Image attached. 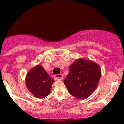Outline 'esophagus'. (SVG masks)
<instances>
[{"label": "esophagus", "instance_id": "esophagus-1", "mask_svg": "<svg viewBox=\"0 0 124 124\" xmlns=\"http://www.w3.org/2000/svg\"><path fill=\"white\" fill-rule=\"evenodd\" d=\"M54 78L56 80H57V81L62 80L63 79V76H62V74H56L54 76Z\"/></svg>", "mask_w": 124, "mask_h": 124}]
</instances>
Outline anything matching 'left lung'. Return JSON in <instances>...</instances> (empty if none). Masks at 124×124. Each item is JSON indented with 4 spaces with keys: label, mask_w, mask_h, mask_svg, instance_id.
I'll return each mask as SVG.
<instances>
[{
    "label": "left lung",
    "mask_w": 124,
    "mask_h": 124,
    "mask_svg": "<svg viewBox=\"0 0 124 124\" xmlns=\"http://www.w3.org/2000/svg\"><path fill=\"white\" fill-rule=\"evenodd\" d=\"M101 74L99 65L81 58L71 65L69 74L63 82L71 95L84 99L91 95L97 88Z\"/></svg>",
    "instance_id": "1"
}]
</instances>
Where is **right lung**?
I'll return each mask as SVG.
<instances>
[{"mask_svg": "<svg viewBox=\"0 0 124 124\" xmlns=\"http://www.w3.org/2000/svg\"><path fill=\"white\" fill-rule=\"evenodd\" d=\"M54 80L40 65L32 68L26 77V85L29 91L38 98L50 94Z\"/></svg>", "mask_w": 124, "mask_h": 124, "instance_id": "right-lung-1", "label": "right lung"}]
</instances>
